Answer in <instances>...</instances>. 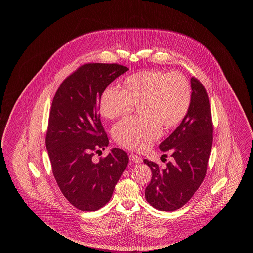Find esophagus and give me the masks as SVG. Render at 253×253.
Masks as SVG:
<instances>
[{
    "mask_svg": "<svg viewBox=\"0 0 253 253\" xmlns=\"http://www.w3.org/2000/svg\"><path fill=\"white\" fill-rule=\"evenodd\" d=\"M129 159H130V161H132L134 163H141L142 162V158L138 155H135V154H130Z\"/></svg>",
    "mask_w": 253,
    "mask_h": 253,
    "instance_id": "obj_1",
    "label": "esophagus"
}]
</instances>
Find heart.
<instances>
[{
	"label": "heart",
	"instance_id": "b5f03b06",
	"mask_svg": "<svg viewBox=\"0 0 253 253\" xmlns=\"http://www.w3.org/2000/svg\"><path fill=\"white\" fill-rule=\"evenodd\" d=\"M190 103L191 90L183 75L144 70L128 76L122 91L107 88L101 95L99 108L103 117L112 120L126 116L137 106L141 117L118 123L113 137L125 148L143 151L160 137L161 126L170 129L183 120Z\"/></svg>",
	"mask_w": 253,
	"mask_h": 253
}]
</instances>
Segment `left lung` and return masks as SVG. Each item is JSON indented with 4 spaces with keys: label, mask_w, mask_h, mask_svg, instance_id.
Returning a JSON list of instances; mask_svg holds the SVG:
<instances>
[{
    "label": "left lung",
    "mask_w": 253,
    "mask_h": 253,
    "mask_svg": "<svg viewBox=\"0 0 253 253\" xmlns=\"http://www.w3.org/2000/svg\"><path fill=\"white\" fill-rule=\"evenodd\" d=\"M190 83L188 112L159 145L161 151L172 154L173 161L161 169L158 164L144 159L152 172L151 182L145 189L146 200L162 211L177 210L193 196L205 177L212 148L213 126L208 96L196 78L192 77Z\"/></svg>",
    "instance_id": "8db88e82"
}]
</instances>
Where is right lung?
I'll return each instance as SVG.
<instances>
[{
  "label": "right lung",
  "mask_w": 253,
  "mask_h": 253,
  "mask_svg": "<svg viewBox=\"0 0 253 253\" xmlns=\"http://www.w3.org/2000/svg\"><path fill=\"white\" fill-rule=\"evenodd\" d=\"M129 69L118 64L81 66L64 80L52 102L46 147L57 184L67 200L82 211H95L109 202L128 165L127 153L112 148L93 161L109 140L102 126V93Z\"/></svg>",
  "instance_id": "right-lung-1"
}]
</instances>
